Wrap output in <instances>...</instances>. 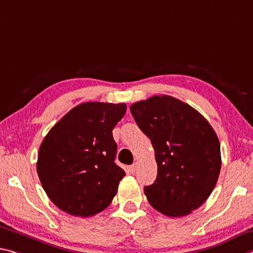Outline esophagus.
<instances>
[{
    "instance_id": "esophagus-1",
    "label": "esophagus",
    "mask_w": 253,
    "mask_h": 253,
    "mask_svg": "<svg viewBox=\"0 0 253 253\" xmlns=\"http://www.w3.org/2000/svg\"><path fill=\"white\" fill-rule=\"evenodd\" d=\"M136 169H137V163L131 164V166L129 167V171L131 172V173H134V172L136 171Z\"/></svg>"
}]
</instances>
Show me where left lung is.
Returning a JSON list of instances; mask_svg holds the SVG:
<instances>
[{
	"mask_svg": "<svg viewBox=\"0 0 253 253\" xmlns=\"http://www.w3.org/2000/svg\"><path fill=\"white\" fill-rule=\"evenodd\" d=\"M130 112L151 139L158 163L154 183L144 187L148 203L170 217L190 214L210 197L219 175L220 145L213 127L170 95L135 102Z\"/></svg>",
	"mask_w": 253,
	"mask_h": 253,
	"instance_id": "1",
	"label": "left lung"
}]
</instances>
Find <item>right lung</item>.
<instances>
[{
	"instance_id": "right-lung-1",
	"label": "right lung",
	"mask_w": 253,
	"mask_h": 253,
	"mask_svg": "<svg viewBox=\"0 0 253 253\" xmlns=\"http://www.w3.org/2000/svg\"><path fill=\"white\" fill-rule=\"evenodd\" d=\"M125 112V103L84 102L48 131L39 147L37 172L59 210L89 217L110 205L126 174L115 163L112 137Z\"/></svg>"
}]
</instances>
